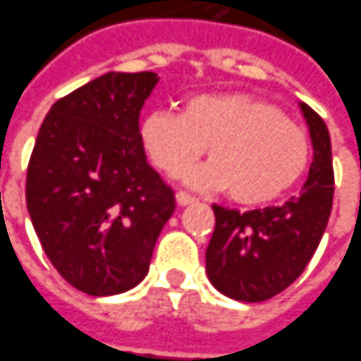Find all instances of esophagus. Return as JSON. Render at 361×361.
I'll return each instance as SVG.
<instances>
[{
  "label": "esophagus",
  "mask_w": 361,
  "mask_h": 361,
  "mask_svg": "<svg viewBox=\"0 0 361 361\" xmlns=\"http://www.w3.org/2000/svg\"><path fill=\"white\" fill-rule=\"evenodd\" d=\"M176 202H178L180 207H186V204H192V202H197V197L188 195V192H185V190H178V192H176Z\"/></svg>",
  "instance_id": "34e87169"
}]
</instances>
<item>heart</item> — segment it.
Here are the masks:
<instances>
[{
	"instance_id": "1",
	"label": "heart",
	"mask_w": 361,
	"mask_h": 361,
	"mask_svg": "<svg viewBox=\"0 0 361 361\" xmlns=\"http://www.w3.org/2000/svg\"><path fill=\"white\" fill-rule=\"evenodd\" d=\"M142 145L164 175L183 176L204 154L197 183L226 188L246 207L264 204L298 183L310 161L308 133L264 99L246 93L190 97L176 111L145 118Z\"/></svg>"
}]
</instances>
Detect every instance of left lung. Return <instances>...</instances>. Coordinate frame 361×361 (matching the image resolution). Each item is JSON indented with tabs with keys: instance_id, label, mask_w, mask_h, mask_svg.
Listing matches in <instances>:
<instances>
[{
	"instance_id": "1",
	"label": "left lung",
	"mask_w": 361,
	"mask_h": 361,
	"mask_svg": "<svg viewBox=\"0 0 361 361\" xmlns=\"http://www.w3.org/2000/svg\"><path fill=\"white\" fill-rule=\"evenodd\" d=\"M302 113L310 127L314 161L298 197L250 212L212 207L207 274L228 298L264 302L284 292L304 272L326 231L334 200L330 133L314 109L302 103Z\"/></svg>"
}]
</instances>
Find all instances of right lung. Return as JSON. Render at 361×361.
Masks as SVG:
<instances>
[{
    "label": "right lung",
    "instance_id": "right-lung-1",
    "mask_svg": "<svg viewBox=\"0 0 361 361\" xmlns=\"http://www.w3.org/2000/svg\"><path fill=\"white\" fill-rule=\"evenodd\" d=\"M157 75L107 73L61 97L29 157L25 200L43 252L89 296L135 288L175 212L139 130Z\"/></svg>",
    "mask_w": 361,
    "mask_h": 361
}]
</instances>
